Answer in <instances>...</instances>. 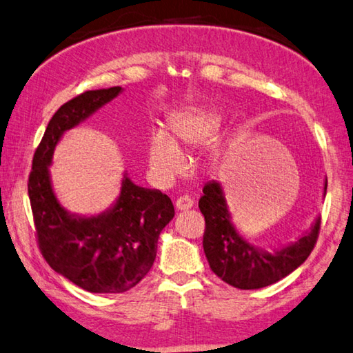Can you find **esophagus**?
<instances>
[{"label": "esophagus", "instance_id": "obj_1", "mask_svg": "<svg viewBox=\"0 0 353 353\" xmlns=\"http://www.w3.org/2000/svg\"><path fill=\"white\" fill-rule=\"evenodd\" d=\"M193 205H194L193 199L188 197V196H182L176 201V210L177 211H187V210L193 207Z\"/></svg>", "mask_w": 353, "mask_h": 353}]
</instances>
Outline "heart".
I'll return each mask as SVG.
<instances>
[{
	"instance_id": "b5f03b06",
	"label": "heart",
	"mask_w": 353,
	"mask_h": 353,
	"mask_svg": "<svg viewBox=\"0 0 353 353\" xmlns=\"http://www.w3.org/2000/svg\"><path fill=\"white\" fill-rule=\"evenodd\" d=\"M221 125V114L211 108L188 106L172 114L170 119L171 134L163 128H157L151 132L146 145V160L152 179L160 183L174 181L188 165L181 145L199 146L208 143L219 132ZM221 152L219 145L211 148V156L214 159L219 157Z\"/></svg>"
}]
</instances>
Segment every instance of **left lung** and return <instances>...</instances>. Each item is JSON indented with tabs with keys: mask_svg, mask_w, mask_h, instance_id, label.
I'll use <instances>...</instances> for the list:
<instances>
[{
	"mask_svg": "<svg viewBox=\"0 0 353 353\" xmlns=\"http://www.w3.org/2000/svg\"><path fill=\"white\" fill-rule=\"evenodd\" d=\"M199 208L205 217L203 252L210 268L223 283L241 290H254L278 283L304 264L318 238L321 217L312 227L285 245L272 250L261 248L250 242L233 223L221 182L213 181L203 187ZM327 179H324V191Z\"/></svg>",
	"mask_w": 353,
	"mask_h": 353,
	"instance_id": "1",
	"label": "left lung"
}]
</instances>
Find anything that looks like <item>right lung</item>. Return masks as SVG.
<instances>
[{
  "label": "right lung",
  "instance_id": "add662e5",
  "mask_svg": "<svg viewBox=\"0 0 353 353\" xmlns=\"http://www.w3.org/2000/svg\"><path fill=\"white\" fill-rule=\"evenodd\" d=\"M121 92V86L95 89L63 105L49 120L28 183L44 259L91 293H123L137 285L154 264L160 232L174 217L168 196L139 187L126 171L119 196L99 214L70 213L55 194L50 165L61 137Z\"/></svg>",
  "mask_w": 353,
  "mask_h": 353
}]
</instances>
